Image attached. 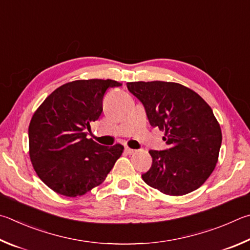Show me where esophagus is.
<instances>
[{
    "label": "esophagus",
    "mask_w": 250,
    "mask_h": 250,
    "mask_svg": "<svg viewBox=\"0 0 250 250\" xmlns=\"http://www.w3.org/2000/svg\"><path fill=\"white\" fill-rule=\"evenodd\" d=\"M125 152L126 154H129V155H132V154H134L137 151H135V149L130 148V147H125Z\"/></svg>",
    "instance_id": "34e87169"
}]
</instances>
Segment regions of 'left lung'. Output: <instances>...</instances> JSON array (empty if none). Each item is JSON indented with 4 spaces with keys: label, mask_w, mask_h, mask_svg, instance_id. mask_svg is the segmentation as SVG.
Instances as JSON below:
<instances>
[{
    "label": "left lung",
    "mask_w": 250,
    "mask_h": 250,
    "mask_svg": "<svg viewBox=\"0 0 250 250\" xmlns=\"http://www.w3.org/2000/svg\"><path fill=\"white\" fill-rule=\"evenodd\" d=\"M144 106L149 125L165 131L168 148L151 149L152 166L142 175L148 186L169 196L197 190L214 170L222 132L211 107L188 87L171 82L126 84Z\"/></svg>",
    "instance_id": "obj_1"
}]
</instances>
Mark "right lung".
I'll return each mask as SVG.
<instances>
[{
	"mask_svg": "<svg viewBox=\"0 0 250 250\" xmlns=\"http://www.w3.org/2000/svg\"><path fill=\"white\" fill-rule=\"evenodd\" d=\"M121 84L112 80H81L60 86L31 118L28 139L33 166L50 189L78 197L106 179L124 146L87 139L103 111L104 94Z\"/></svg>",
	"mask_w": 250,
	"mask_h": 250,
	"instance_id": "right-lung-1",
	"label": "right lung"
}]
</instances>
